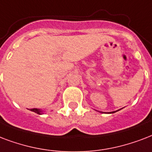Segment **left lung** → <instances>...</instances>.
I'll list each match as a JSON object with an SVG mask.
<instances>
[{
  "instance_id": "8db88e82",
  "label": "left lung",
  "mask_w": 152,
  "mask_h": 152,
  "mask_svg": "<svg viewBox=\"0 0 152 152\" xmlns=\"http://www.w3.org/2000/svg\"><path fill=\"white\" fill-rule=\"evenodd\" d=\"M112 113H115V112H112Z\"/></svg>"
}]
</instances>
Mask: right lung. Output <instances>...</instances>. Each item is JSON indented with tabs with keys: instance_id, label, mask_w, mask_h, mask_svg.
Listing matches in <instances>:
<instances>
[{
	"instance_id": "add662e5",
	"label": "right lung",
	"mask_w": 152,
	"mask_h": 152,
	"mask_svg": "<svg viewBox=\"0 0 152 152\" xmlns=\"http://www.w3.org/2000/svg\"><path fill=\"white\" fill-rule=\"evenodd\" d=\"M30 110H31V111H32V112H34V113H37V114H42V113H42V111H41V110H39V109H31Z\"/></svg>"
}]
</instances>
